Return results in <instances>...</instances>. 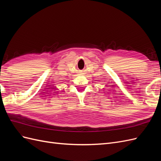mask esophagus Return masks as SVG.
<instances>
[{"label":"esophagus","instance_id":"esophagus-1","mask_svg":"<svg viewBox=\"0 0 161 161\" xmlns=\"http://www.w3.org/2000/svg\"><path fill=\"white\" fill-rule=\"evenodd\" d=\"M82 72H82V71H80V75H82Z\"/></svg>","mask_w":161,"mask_h":161}]
</instances>
